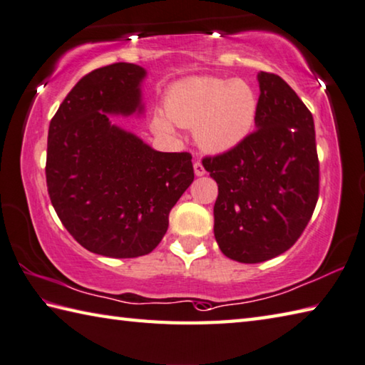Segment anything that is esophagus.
Masks as SVG:
<instances>
[{"label":"esophagus","instance_id":"obj_1","mask_svg":"<svg viewBox=\"0 0 365 365\" xmlns=\"http://www.w3.org/2000/svg\"><path fill=\"white\" fill-rule=\"evenodd\" d=\"M194 173H195L197 176H203V175L206 173V171H205V167H203L200 160H197V162L194 163Z\"/></svg>","mask_w":365,"mask_h":365}]
</instances>
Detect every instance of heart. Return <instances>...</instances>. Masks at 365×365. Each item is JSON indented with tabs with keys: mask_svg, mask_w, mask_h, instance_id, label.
Returning a JSON list of instances; mask_svg holds the SVG:
<instances>
[{
	"mask_svg": "<svg viewBox=\"0 0 365 365\" xmlns=\"http://www.w3.org/2000/svg\"><path fill=\"white\" fill-rule=\"evenodd\" d=\"M257 101L242 81L189 78L170 88L165 100L167 118L155 115L159 133H173V121L194 128L195 140L206 150L221 153L243 141L256 119Z\"/></svg>",
	"mask_w": 365,
	"mask_h": 365,
	"instance_id": "b5f03b06",
	"label": "heart"
}]
</instances>
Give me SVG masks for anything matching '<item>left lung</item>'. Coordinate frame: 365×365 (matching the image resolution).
<instances>
[{
  "label": "left lung",
  "instance_id": "left-lung-1",
  "mask_svg": "<svg viewBox=\"0 0 365 365\" xmlns=\"http://www.w3.org/2000/svg\"><path fill=\"white\" fill-rule=\"evenodd\" d=\"M257 81L256 130L227 153L203 159L219 190V250L243 264L289 250L310 222L319 194L312 113L279 76L260 71Z\"/></svg>",
  "mask_w": 365,
  "mask_h": 365
}]
</instances>
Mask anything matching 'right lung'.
Segmentation results:
<instances>
[{"mask_svg":"<svg viewBox=\"0 0 365 365\" xmlns=\"http://www.w3.org/2000/svg\"><path fill=\"white\" fill-rule=\"evenodd\" d=\"M146 70L114 63L84 76L51 120L46 180L55 212L81 246L114 259L162 242L168 215L194 181L189 153H160L113 123L143 114Z\"/></svg>","mask_w":365,"mask_h":365,"instance_id":"add662e5","label":"right lung"}]
</instances>
